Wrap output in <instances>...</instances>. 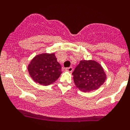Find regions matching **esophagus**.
Wrapping results in <instances>:
<instances>
[{
  "label": "esophagus",
  "mask_w": 130,
  "mask_h": 130,
  "mask_svg": "<svg viewBox=\"0 0 130 130\" xmlns=\"http://www.w3.org/2000/svg\"><path fill=\"white\" fill-rule=\"evenodd\" d=\"M65 70L67 71V72H72V71H73V68L72 67L66 68L65 69Z\"/></svg>",
  "instance_id": "obj_1"
}]
</instances>
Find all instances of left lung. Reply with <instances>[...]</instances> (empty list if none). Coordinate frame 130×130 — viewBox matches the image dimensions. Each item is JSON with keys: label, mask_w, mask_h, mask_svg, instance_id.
I'll return each mask as SVG.
<instances>
[{"label": "left lung", "mask_w": 130, "mask_h": 130, "mask_svg": "<svg viewBox=\"0 0 130 130\" xmlns=\"http://www.w3.org/2000/svg\"><path fill=\"white\" fill-rule=\"evenodd\" d=\"M77 88L83 92L97 90L107 79L101 64L92 60H82L72 73Z\"/></svg>", "instance_id": "1"}]
</instances>
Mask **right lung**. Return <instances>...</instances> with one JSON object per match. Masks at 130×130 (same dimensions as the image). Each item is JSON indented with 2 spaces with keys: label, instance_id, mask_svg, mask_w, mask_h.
I'll use <instances>...</instances> for the list:
<instances>
[{
  "label": "right lung",
  "instance_id": "add662e5",
  "mask_svg": "<svg viewBox=\"0 0 130 130\" xmlns=\"http://www.w3.org/2000/svg\"><path fill=\"white\" fill-rule=\"evenodd\" d=\"M28 71L34 82L47 86L61 75V65L55 53H41L34 57L28 65Z\"/></svg>",
  "mask_w": 130,
  "mask_h": 130
}]
</instances>
